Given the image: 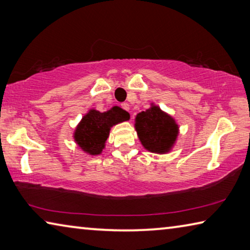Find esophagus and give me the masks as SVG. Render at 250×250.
<instances>
[{
  "instance_id": "1",
  "label": "esophagus",
  "mask_w": 250,
  "mask_h": 250,
  "mask_svg": "<svg viewBox=\"0 0 250 250\" xmlns=\"http://www.w3.org/2000/svg\"><path fill=\"white\" fill-rule=\"evenodd\" d=\"M121 107H122V109H125V111H129V104H126V103H124V104H121Z\"/></svg>"
}]
</instances>
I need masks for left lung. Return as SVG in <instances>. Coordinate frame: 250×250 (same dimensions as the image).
<instances>
[{"label": "left lung", "mask_w": 250, "mask_h": 250, "mask_svg": "<svg viewBox=\"0 0 250 250\" xmlns=\"http://www.w3.org/2000/svg\"><path fill=\"white\" fill-rule=\"evenodd\" d=\"M134 126L142 146L159 154L170 151L179 134L175 120L154 104L146 111L138 113Z\"/></svg>", "instance_id": "obj_1"}]
</instances>
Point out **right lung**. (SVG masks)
<instances>
[{
	"label": "right lung",
	"mask_w": 250,
	"mask_h": 250,
	"mask_svg": "<svg viewBox=\"0 0 250 250\" xmlns=\"http://www.w3.org/2000/svg\"><path fill=\"white\" fill-rule=\"evenodd\" d=\"M129 113L117 105L105 112L91 109L76 128L75 141L87 153L100 154L109 137L110 128L129 120Z\"/></svg>",
	"instance_id": "obj_1"
}]
</instances>
